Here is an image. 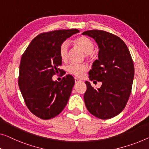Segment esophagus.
Segmentation results:
<instances>
[{"label":"esophagus","mask_w":149,"mask_h":149,"mask_svg":"<svg viewBox=\"0 0 149 149\" xmlns=\"http://www.w3.org/2000/svg\"><path fill=\"white\" fill-rule=\"evenodd\" d=\"M74 81H75V83H78V82L81 81L80 79H79L78 78H77V77H75V78H74Z\"/></svg>","instance_id":"34e87169"}]
</instances>
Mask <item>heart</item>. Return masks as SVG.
<instances>
[{
  "instance_id": "obj_1",
  "label": "heart",
  "mask_w": 149,
  "mask_h": 149,
  "mask_svg": "<svg viewBox=\"0 0 149 149\" xmlns=\"http://www.w3.org/2000/svg\"><path fill=\"white\" fill-rule=\"evenodd\" d=\"M73 43L74 45L80 49L86 56L90 59L93 57V50L94 45L92 40L85 36H79L75 38ZM59 55L62 61H67L69 57V45L67 42H63L59 47ZM88 70V67L86 64H77L71 63L68 67V72L69 74L74 75L75 77H81L85 72Z\"/></svg>"
}]
</instances>
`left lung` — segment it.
Returning a JSON list of instances; mask_svg holds the SVG:
<instances>
[{
    "instance_id": "1",
    "label": "left lung",
    "mask_w": 149,
    "mask_h": 149,
    "mask_svg": "<svg viewBox=\"0 0 149 149\" xmlns=\"http://www.w3.org/2000/svg\"><path fill=\"white\" fill-rule=\"evenodd\" d=\"M82 34L92 37L98 45V59L93 63L89 77L102 83L96 90L85 82L86 106L94 116L109 119L120 114L129 99L134 74L131 55L123 40L112 33L90 30Z\"/></svg>"
}]
</instances>
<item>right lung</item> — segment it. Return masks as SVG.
Masks as SVG:
<instances>
[{
	"label": "right lung",
	"instance_id": "1",
	"mask_svg": "<svg viewBox=\"0 0 149 149\" xmlns=\"http://www.w3.org/2000/svg\"><path fill=\"white\" fill-rule=\"evenodd\" d=\"M77 29L42 33L33 39L21 57L19 87L28 109L43 120L60 114L65 107L74 86V78L67 75L61 81L53 75L62 72L59 47Z\"/></svg>",
	"mask_w": 149,
	"mask_h": 149
}]
</instances>
